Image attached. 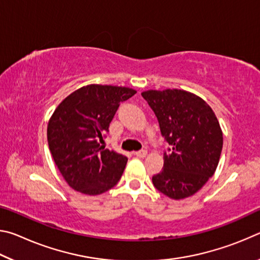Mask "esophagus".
Returning a JSON list of instances; mask_svg holds the SVG:
<instances>
[{"label":"esophagus","mask_w":260,"mask_h":260,"mask_svg":"<svg viewBox=\"0 0 260 260\" xmlns=\"http://www.w3.org/2000/svg\"><path fill=\"white\" fill-rule=\"evenodd\" d=\"M135 156L136 157H140V158H144V157L147 156V150H143V149H142V150L136 151L135 152Z\"/></svg>","instance_id":"34e87169"}]
</instances>
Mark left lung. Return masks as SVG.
Here are the masks:
<instances>
[{
    "label": "left lung",
    "mask_w": 260,
    "mask_h": 260,
    "mask_svg": "<svg viewBox=\"0 0 260 260\" xmlns=\"http://www.w3.org/2000/svg\"><path fill=\"white\" fill-rule=\"evenodd\" d=\"M170 144L164 167L152 177L157 190L173 200L196 193L214 174L222 150V131L203 99L182 89L142 94Z\"/></svg>",
    "instance_id": "obj_1"
}]
</instances>
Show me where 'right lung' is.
<instances>
[{
	"label": "right lung",
	"mask_w": 260,
	"mask_h": 260,
	"mask_svg": "<svg viewBox=\"0 0 260 260\" xmlns=\"http://www.w3.org/2000/svg\"><path fill=\"white\" fill-rule=\"evenodd\" d=\"M135 93L128 87L88 85L65 98L52 113L47 128L49 150L74 190L100 195L120 180L127 157L100 142L120 103Z\"/></svg>",
	"instance_id": "add662e5"
}]
</instances>
